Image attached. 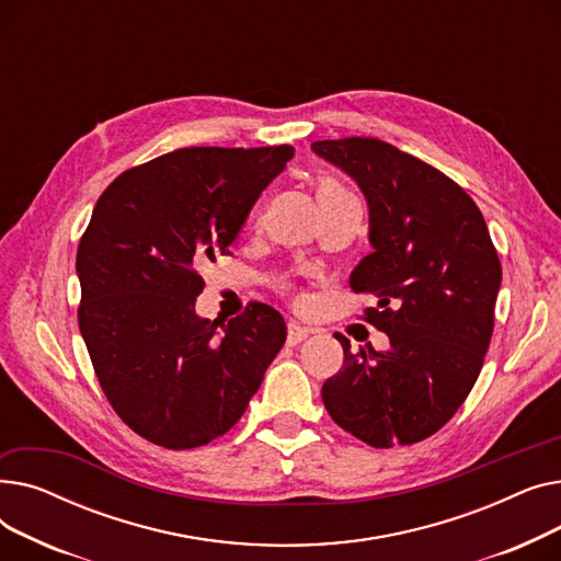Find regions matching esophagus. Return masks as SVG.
Here are the masks:
<instances>
[{"instance_id": "obj_1", "label": "esophagus", "mask_w": 561, "mask_h": 561, "mask_svg": "<svg viewBox=\"0 0 561 561\" xmlns=\"http://www.w3.org/2000/svg\"><path fill=\"white\" fill-rule=\"evenodd\" d=\"M309 334H311V330L305 328V325H300V322H296V320L288 322V345L302 343Z\"/></svg>"}]
</instances>
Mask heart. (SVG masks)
<instances>
[{
  "label": "heart",
  "instance_id": "1",
  "mask_svg": "<svg viewBox=\"0 0 561 561\" xmlns=\"http://www.w3.org/2000/svg\"><path fill=\"white\" fill-rule=\"evenodd\" d=\"M339 193H347L336 180H322L320 184H318V197H325V195H339Z\"/></svg>",
  "mask_w": 561,
  "mask_h": 561
}]
</instances>
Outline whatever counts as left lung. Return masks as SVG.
<instances>
[{"label": "left lung", "mask_w": 561, "mask_h": 561, "mask_svg": "<svg viewBox=\"0 0 561 561\" xmlns=\"http://www.w3.org/2000/svg\"><path fill=\"white\" fill-rule=\"evenodd\" d=\"M311 150L368 199L373 252L350 286L377 298L362 318L391 341L366 355L336 336L343 366L322 385V402L339 427L373 448L419 444L476 385L503 265L478 204L440 170L370 136L316 140Z\"/></svg>", "instance_id": "8db88e82"}]
</instances>
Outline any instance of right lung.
<instances>
[{
    "mask_svg": "<svg viewBox=\"0 0 561 561\" xmlns=\"http://www.w3.org/2000/svg\"><path fill=\"white\" fill-rule=\"evenodd\" d=\"M290 145L184 147L125 170L100 195L79 250V330L113 411L138 436L191 450L245 414L286 341L279 311L195 313L199 268L243 227Z\"/></svg>",
    "mask_w": 561,
    "mask_h": 561,
    "instance_id": "obj_1",
    "label": "right lung"
}]
</instances>
